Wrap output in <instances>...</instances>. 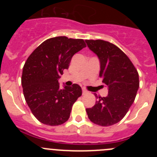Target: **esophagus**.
<instances>
[{
	"label": "esophagus",
	"mask_w": 157,
	"mask_h": 157,
	"mask_svg": "<svg viewBox=\"0 0 157 157\" xmlns=\"http://www.w3.org/2000/svg\"><path fill=\"white\" fill-rule=\"evenodd\" d=\"M87 93H88V91H87L86 89L82 88V94H87Z\"/></svg>",
	"instance_id": "1"
}]
</instances>
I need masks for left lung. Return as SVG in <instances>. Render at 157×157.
<instances>
[{"label":"left lung","instance_id":"1","mask_svg":"<svg viewBox=\"0 0 157 157\" xmlns=\"http://www.w3.org/2000/svg\"><path fill=\"white\" fill-rule=\"evenodd\" d=\"M90 50L98 55L101 63L100 77L109 87L105 98L96 96L98 101L86 109L87 116L97 125L109 127L123 119L134 103L139 88L137 69L116 45L104 40H86Z\"/></svg>","mask_w":157,"mask_h":157}]
</instances>
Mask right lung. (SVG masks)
Wrapping results in <instances>:
<instances>
[{
  "mask_svg": "<svg viewBox=\"0 0 157 157\" xmlns=\"http://www.w3.org/2000/svg\"><path fill=\"white\" fill-rule=\"evenodd\" d=\"M86 46L83 39L51 37L33 51L23 66L21 83L27 105L35 118L48 126L67 121L82 95L78 84L59 89L58 78L69 67L74 54Z\"/></svg>",
  "mask_w": 157,
  "mask_h": 157,
  "instance_id": "obj_1",
  "label": "right lung"
}]
</instances>
